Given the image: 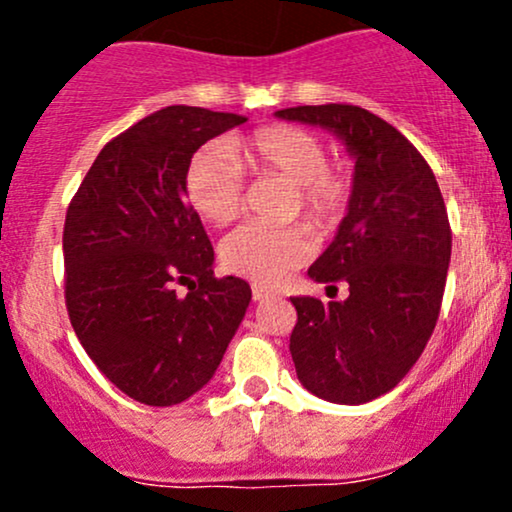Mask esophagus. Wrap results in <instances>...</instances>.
Instances as JSON below:
<instances>
[{
    "label": "esophagus",
    "mask_w": 512,
    "mask_h": 512,
    "mask_svg": "<svg viewBox=\"0 0 512 512\" xmlns=\"http://www.w3.org/2000/svg\"><path fill=\"white\" fill-rule=\"evenodd\" d=\"M252 298H255V301H269V298H276V293H272V291H267L264 289V286H252Z\"/></svg>",
    "instance_id": "1"
}]
</instances>
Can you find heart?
I'll return each instance as SVG.
<instances>
[{
	"mask_svg": "<svg viewBox=\"0 0 512 512\" xmlns=\"http://www.w3.org/2000/svg\"><path fill=\"white\" fill-rule=\"evenodd\" d=\"M330 154L320 137L303 127L269 125L231 144L211 142L187 163L185 195L207 223L226 226L243 209V163L260 175H281L298 187L303 214L315 226L337 223L351 195L344 170L327 166ZM308 228H267L245 223L221 243L228 272L262 286L286 281L313 257Z\"/></svg>",
	"mask_w": 512,
	"mask_h": 512,
	"instance_id": "obj_1",
	"label": "heart"
}]
</instances>
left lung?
Instances as JSON below:
<instances>
[{
    "label": "left lung",
    "mask_w": 512,
    "mask_h": 512,
    "mask_svg": "<svg viewBox=\"0 0 512 512\" xmlns=\"http://www.w3.org/2000/svg\"><path fill=\"white\" fill-rule=\"evenodd\" d=\"M279 120L322 127L354 158L346 214L308 269L346 301L291 298V356L301 385L334 404H366L419 361L436 327L452 233L436 175L409 139L358 105H301Z\"/></svg>",
    "instance_id": "left-lung-1"
}]
</instances>
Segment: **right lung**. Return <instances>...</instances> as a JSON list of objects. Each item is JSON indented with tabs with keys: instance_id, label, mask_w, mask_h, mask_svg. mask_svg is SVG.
<instances>
[{
	"instance_id": "obj_1",
	"label": "right lung",
	"mask_w": 512,
	"mask_h": 512,
	"mask_svg": "<svg viewBox=\"0 0 512 512\" xmlns=\"http://www.w3.org/2000/svg\"><path fill=\"white\" fill-rule=\"evenodd\" d=\"M243 122L192 105L156 110L103 146L69 204V320L105 378L149 407L185 402L214 378L250 305L248 281L214 276L185 195L192 154Z\"/></svg>"
}]
</instances>
